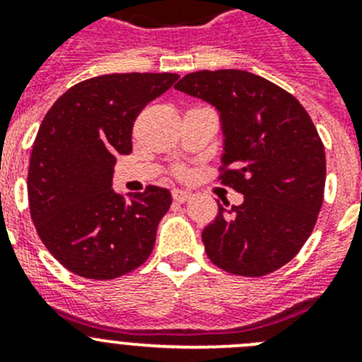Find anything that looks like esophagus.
Returning <instances> with one entry per match:
<instances>
[{"label": "esophagus", "mask_w": 362, "mask_h": 362, "mask_svg": "<svg viewBox=\"0 0 362 362\" xmlns=\"http://www.w3.org/2000/svg\"><path fill=\"white\" fill-rule=\"evenodd\" d=\"M190 192L181 190V188H174V190H172V197H174V201H177V203H185V201L190 199Z\"/></svg>", "instance_id": "obj_1"}]
</instances>
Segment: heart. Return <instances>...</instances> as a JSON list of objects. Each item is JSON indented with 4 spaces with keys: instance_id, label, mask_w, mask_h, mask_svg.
<instances>
[{
    "instance_id": "b5f03b06",
    "label": "heart",
    "mask_w": 362,
    "mask_h": 362,
    "mask_svg": "<svg viewBox=\"0 0 362 362\" xmlns=\"http://www.w3.org/2000/svg\"><path fill=\"white\" fill-rule=\"evenodd\" d=\"M175 174H183V168H177V170H175Z\"/></svg>"
}]
</instances>
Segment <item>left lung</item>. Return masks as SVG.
I'll return each mask as SVG.
<instances>
[{"label": "left lung", "instance_id": "obj_1", "mask_svg": "<svg viewBox=\"0 0 362 362\" xmlns=\"http://www.w3.org/2000/svg\"><path fill=\"white\" fill-rule=\"evenodd\" d=\"M175 88L219 110L225 153L217 179L245 196L239 206L217 203L203 230L206 255L235 276L279 270L310 238L325 199V146L308 112L245 70H199Z\"/></svg>", "mask_w": 362, "mask_h": 362}]
</instances>
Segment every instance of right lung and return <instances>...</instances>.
<instances>
[{"mask_svg": "<svg viewBox=\"0 0 362 362\" xmlns=\"http://www.w3.org/2000/svg\"><path fill=\"white\" fill-rule=\"evenodd\" d=\"M177 74H107L85 79L52 105L32 145L28 206L47 250L76 276L116 279L152 254L166 188L148 185L130 201L112 190L117 156L132 152L139 112Z\"/></svg>", "mask_w": 362, "mask_h": 362, "instance_id": "add662e5", "label": "right lung"}]
</instances>
